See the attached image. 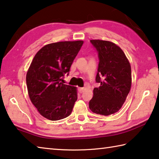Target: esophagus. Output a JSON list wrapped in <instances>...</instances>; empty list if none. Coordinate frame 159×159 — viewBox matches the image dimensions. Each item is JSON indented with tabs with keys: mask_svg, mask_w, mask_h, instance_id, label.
<instances>
[{
	"mask_svg": "<svg viewBox=\"0 0 159 159\" xmlns=\"http://www.w3.org/2000/svg\"><path fill=\"white\" fill-rule=\"evenodd\" d=\"M85 88H79V91L80 93H82V92H84Z\"/></svg>",
	"mask_w": 159,
	"mask_h": 159,
	"instance_id": "1",
	"label": "esophagus"
}]
</instances>
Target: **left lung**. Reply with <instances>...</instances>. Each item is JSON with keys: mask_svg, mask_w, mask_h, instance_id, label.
<instances>
[{"mask_svg": "<svg viewBox=\"0 0 159 159\" xmlns=\"http://www.w3.org/2000/svg\"><path fill=\"white\" fill-rule=\"evenodd\" d=\"M90 42L96 48L99 62L93 97L89 108L96 114L110 115L122 108L131 86V65L125 53L114 43L99 39Z\"/></svg>", "mask_w": 159, "mask_h": 159, "instance_id": "8db88e82", "label": "left lung"}]
</instances>
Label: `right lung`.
Instances as JSON below:
<instances>
[{"label":"right lung","mask_w":159,"mask_h":159,"mask_svg":"<svg viewBox=\"0 0 159 159\" xmlns=\"http://www.w3.org/2000/svg\"><path fill=\"white\" fill-rule=\"evenodd\" d=\"M83 41L59 42L42 47L34 56L26 74L31 102L43 117L56 121L71 113L77 100L76 87L63 84L65 74Z\"/></svg>","instance_id":"add662e5"}]
</instances>
